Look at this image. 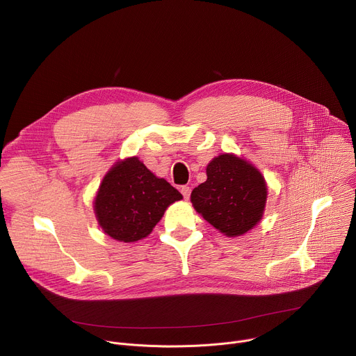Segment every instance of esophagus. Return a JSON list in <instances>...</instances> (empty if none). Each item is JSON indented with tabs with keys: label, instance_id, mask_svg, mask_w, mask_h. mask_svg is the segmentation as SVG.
Wrapping results in <instances>:
<instances>
[{
	"label": "esophagus",
	"instance_id": "esophagus-1",
	"mask_svg": "<svg viewBox=\"0 0 356 356\" xmlns=\"http://www.w3.org/2000/svg\"><path fill=\"white\" fill-rule=\"evenodd\" d=\"M180 191H181V194H183V197H184L186 200H188V198H190V193H191V188H190L188 186H181Z\"/></svg>",
	"mask_w": 356,
	"mask_h": 356
}]
</instances>
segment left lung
<instances>
[{"instance_id":"1","label":"left lung","mask_w":356,"mask_h":356,"mask_svg":"<svg viewBox=\"0 0 356 356\" xmlns=\"http://www.w3.org/2000/svg\"><path fill=\"white\" fill-rule=\"evenodd\" d=\"M266 198L261 172L232 154L214 158L207 166V180L191 191L195 211L227 236L243 235L255 227Z\"/></svg>"}]
</instances>
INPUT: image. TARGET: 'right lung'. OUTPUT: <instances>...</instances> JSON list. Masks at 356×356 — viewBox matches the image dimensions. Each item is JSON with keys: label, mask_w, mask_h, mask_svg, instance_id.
<instances>
[{"label": "right lung", "mask_w": 356, "mask_h": 356, "mask_svg": "<svg viewBox=\"0 0 356 356\" xmlns=\"http://www.w3.org/2000/svg\"><path fill=\"white\" fill-rule=\"evenodd\" d=\"M183 195L156 177L136 156L117 162L101 181L94 200L97 221L120 242L147 236L166 209Z\"/></svg>", "instance_id": "right-lung-1"}]
</instances>
